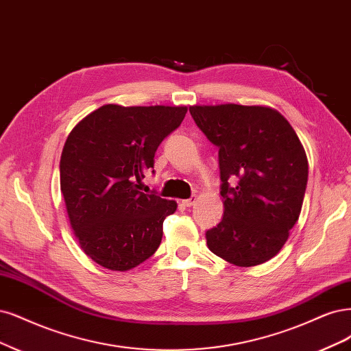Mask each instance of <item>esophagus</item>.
<instances>
[{"label":"esophagus","mask_w":351,"mask_h":351,"mask_svg":"<svg viewBox=\"0 0 351 351\" xmlns=\"http://www.w3.org/2000/svg\"><path fill=\"white\" fill-rule=\"evenodd\" d=\"M196 202H197V196H191L190 199H186V200H183V204H184V206L190 208V206H193V204H195Z\"/></svg>","instance_id":"obj_1"}]
</instances>
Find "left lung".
Here are the masks:
<instances>
[{"label":"left lung","mask_w":351,"mask_h":351,"mask_svg":"<svg viewBox=\"0 0 351 351\" xmlns=\"http://www.w3.org/2000/svg\"><path fill=\"white\" fill-rule=\"evenodd\" d=\"M190 114L219 148L225 210L219 225L206 232L208 248L238 267L269 261L302 210L308 181L304 145L267 106H190Z\"/></svg>","instance_id":"1"}]
</instances>
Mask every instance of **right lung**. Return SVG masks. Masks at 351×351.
Listing matches in <instances>:
<instances>
[{"mask_svg": "<svg viewBox=\"0 0 351 351\" xmlns=\"http://www.w3.org/2000/svg\"><path fill=\"white\" fill-rule=\"evenodd\" d=\"M186 113V106L104 104L69 132L60 191L80 247L101 267L130 270L160 247L177 202L142 193V180Z\"/></svg>", "mask_w": 351, "mask_h": 351, "instance_id": "add662e5", "label": "right lung"}]
</instances>
